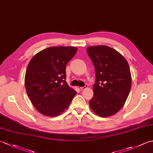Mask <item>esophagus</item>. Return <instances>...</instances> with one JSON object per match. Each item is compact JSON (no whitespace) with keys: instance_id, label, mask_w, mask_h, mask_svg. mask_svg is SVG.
I'll return each instance as SVG.
<instances>
[{"instance_id":"1","label":"esophagus","mask_w":153,"mask_h":153,"mask_svg":"<svg viewBox=\"0 0 153 153\" xmlns=\"http://www.w3.org/2000/svg\"><path fill=\"white\" fill-rule=\"evenodd\" d=\"M87 87H88V86H87V85H85L84 86V87H80V89H81V90H84V89H85L86 88H87Z\"/></svg>"}]
</instances>
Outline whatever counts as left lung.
<instances>
[{
  "label": "left lung",
  "mask_w": 153,
  "mask_h": 153,
  "mask_svg": "<svg viewBox=\"0 0 153 153\" xmlns=\"http://www.w3.org/2000/svg\"><path fill=\"white\" fill-rule=\"evenodd\" d=\"M87 53L96 74L90 107L100 117L115 114L124 105L131 89L128 62L118 51L105 45L89 47Z\"/></svg>",
  "instance_id": "8db88e82"
}]
</instances>
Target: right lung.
Returning a JSON list of instances; mask_svg holds the SVG:
<instances>
[{"mask_svg": "<svg viewBox=\"0 0 153 153\" xmlns=\"http://www.w3.org/2000/svg\"><path fill=\"white\" fill-rule=\"evenodd\" d=\"M77 48L52 47L31 58L25 72V86L37 111L55 117L63 112L76 95L66 82V66Z\"/></svg>", "mask_w": 153, "mask_h": 153, "instance_id": "right-lung-1", "label": "right lung"}]
</instances>
